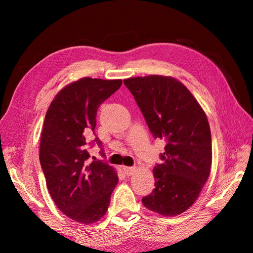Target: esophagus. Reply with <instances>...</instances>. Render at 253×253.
<instances>
[{"label": "esophagus", "mask_w": 253, "mask_h": 253, "mask_svg": "<svg viewBox=\"0 0 253 253\" xmlns=\"http://www.w3.org/2000/svg\"><path fill=\"white\" fill-rule=\"evenodd\" d=\"M123 169H124V171H125V173L127 174V176H131V174L135 173V171H136V167H126V166H124Z\"/></svg>", "instance_id": "esophagus-1"}]
</instances>
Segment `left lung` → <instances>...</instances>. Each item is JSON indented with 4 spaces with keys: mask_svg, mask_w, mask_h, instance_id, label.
<instances>
[{
    "mask_svg": "<svg viewBox=\"0 0 253 253\" xmlns=\"http://www.w3.org/2000/svg\"><path fill=\"white\" fill-rule=\"evenodd\" d=\"M154 138L166 140L162 164L153 169L155 189L141 199L163 215L182 213L194 205L210 173L211 132L204 109L187 87L169 76L124 80Z\"/></svg>",
    "mask_w": 253,
    "mask_h": 253,
    "instance_id": "8db88e82",
    "label": "left lung"
}]
</instances>
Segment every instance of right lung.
Returning a JSON list of instances; mask_svg holds the SVG:
<instances>
[{
    "label": "right lung",
    "mask_w": 253,
    "mask_h": 253,
    "mask_svg": "<svg viewBox=\"0 0 253 253\" xmlns=\"http://www.w3.org/2000/svg\"><path fill=\"white\" fill-rule=\"evenodd\" d=\"M122 83L90 77L71 83L58 91L45 115L40 163L47 189L57 208L77 222L89 224L104 217L118 182L107 163L87 160V141L95 135L99 105ZM93 142L102 147L98 137Z\"/></svg>",
    "instance_id": "obj_1"
}]
</instances>
